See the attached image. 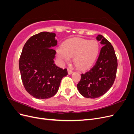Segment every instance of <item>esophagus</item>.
Segmentation results:
<instances>
[{
    "label": "esophagus",
    "mask_w": 134,
    "mask_h": 134,
    "mask_svg": "<svg viewBox=\"0 0 134 134\" xmlns=\"http://www.w3.org/2000/svg\"><path fill=\"white\" fill-rule=\"evenodd\" d=\"M68 74H69V75H70V74H71L72 73V71L71 70V69H68Z\"/></svg>",
    "instance_id": "34e87169"
}]
</instances>
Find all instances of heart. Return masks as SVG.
Listing matches in <instances>:
<instances>
[{"label":"heart","mask_w":134,"mask_h":134,"mask_svg":"<svg viewBox=\"0 0 134 134\" xmlns=\"http://www.w3.org/2000/svg\"><path fill=\"white\" fill-rule=\"evenodd\" d=\"M56 51L62 62H68L69 57H73L75 66L80 70H86L96 62L99 54V45L96 40L74 38L64 42L62 48H58Z\"/></svg>","instance_id":"obj_1"}]
</instances>
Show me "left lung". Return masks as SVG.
Listing matches in <instances>:
<instances>
[{"label": "left lung", "instance_id": "8db88e82", "mask_svg": "<svg viewBox=\"0 0 134 134\" xmlns=\"http://www.w3.org/2000/svg\"><path fill=\"white\" fill-rule=\"evenodd\" d=\"M103 44L94 65L85 73L77 84L79 93L86 98H96L104 94L115 82L117 59L113 47L103 36L96 37Z\"/></svg>", "mask_w": 134, "mask_h": 134}]
</instances>
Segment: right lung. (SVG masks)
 Returning a JSON list of instances; mask_svg holds the SVG:
<instances>
[{
    "instance_id": "right-lung-1",
    "label": "right lung",
    "mask_w": 134,
    "mask_h": 134,
    "mask_svg": "<svg viewBox=\"0 0 134 134\" xmlns=\"http://www.w3.org/2000/svg\"><path fill=\"white\" fill-rule=\"evenodd\" d=\"M55 34L42 32L32 36L25 44L19 58V68L23 86L38 99L51 98L57 93L61 80L68 75L66 69L54 64L57 44Z\"/></svg>"
}]
</instances>
